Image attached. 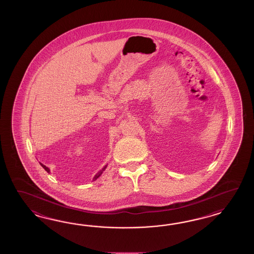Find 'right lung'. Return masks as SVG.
<instances>
[{
  "instance_id": "add662e5",
  "label": "right lung",
  "mask_w": 254,
  "mask_h": 254,
  "mask_svg": "<svg viewBox=\"0 0 254 254\" xmlns=\"http://www.w3.org/2000/svg\"><path fill=\"white\" fill-rule=\"evenodd\" d=\"M40 164H41V163H40ZM41 166H42V167H43V168H44V169H46V171H47V172H48V173H49V172H50V169H48V168H47V167H46V166H45V165H43V164H41ZM106 167H107V166H105V167H104V168H103V169H101V170H100V171H99V173H97V174H96V176H95V177H94V179H93V181H95V180H97V179H98V178L100 177V175H101V174H102V172H103V171H104V170H105V169H106Z\"/></svg>"
}]
</instances>
